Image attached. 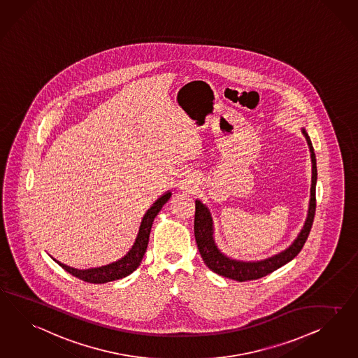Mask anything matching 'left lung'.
<instances>
[{"label":"left lung","mask_w":358,"mask_h":358,"mask_svg":"<svg viewBox=\"0 0 358 358\" xmlns=\"http://www.w3.org/2000/svg\"><path fill=\"white\" fill-rule=\"evenodd\" d=\"M302 133L308 141L311 152V163H313V176H311V198H310L309 213L305 225L302 228L296 241L290 245L289 248L280 254H276L268 259L259 262H240L229 259L225 257L220 250L216 248L213 237V219L210 211L201 201H195V217H194V234L195 241L198 245L199 252L203 258L204 263L210 270L216 272L217 275H222L224 278L233 279L236 281H249L261 279L263 276L268 275L271 272L280 268L281 266L287 264L294 257L299 255L301 249L303 248L305 242L309 237L314 216H315V185H317V159L314 154V148L311 145L309 136L305 129H302Z\"/></svg>","instance_id":"left-lung-1"}]
</instances>
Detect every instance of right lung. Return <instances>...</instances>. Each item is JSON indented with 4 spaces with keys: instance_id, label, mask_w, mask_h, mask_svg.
Masks as SVG:
<instances>
[{
    "instance_id": "add662e5",
    "label": "right lung",
    "mask_w": 358,
    "mask_h": 358,
    "mask_svg": "<svg viewBox=\"0 0 358 358\" xmlns=\"http://www.w3.org/2000/svg\"><path fill=\"white\" fill-rule=\"evenodd\" d=\"M169 198H171V193L164 194L145 213L143 219H142V224H141V228H139L136 243L131 248V250L127 252L122 259L115 262L112 264H108V266H103V267H99V268H90V270H76L73 267L65 266L61 262L56 261V259L55 261L57 262L64 270L68 271L69 273H71L73 276H76L80 280L87 281V282L104 284L108 281L118 280V279L125 278L139 267L141 262L143 259L147 245H148L150 232H151V227H152L154 219L159 211L163 208V206L169 201Z\"/></svg>"
}]
</instances>
